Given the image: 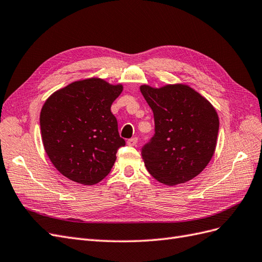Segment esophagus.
<instances>
[{
    "instance_id": "esophagus-1",
    "label": "esophagus",
    "mask_w": 262,
    "mask_h": 262,
    "mask_svg": "<svg viewBox=\"0 0 262 262\" xmlns=\"http://www.w3.org/2000/svg\"><path fill=\"white\" fill-rule=\"evenodd\" d=\"M138 143V138H131L128 141H126V144L130 146H136Z\"/></svg>"
}]
</instances>
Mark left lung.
Segmentation results:
<instances>
[{"mask_svg": "<svg viewBox=\"0 0 262 262\" xmlns=\"http://www.w3.org/2000/svg\"><path fill=\"white\" fill-rule=\"evenodd\" d=\"M140 91L155 121L154 137L141 152L147 171L167 186L191 180L215 152L220 125L215 108L186 84L141 85Z\"/></svg>", "mask_w": 262, "mask_h": 262, "instance_id": "left-lung-1", "label": "left lung"}]
</instances>
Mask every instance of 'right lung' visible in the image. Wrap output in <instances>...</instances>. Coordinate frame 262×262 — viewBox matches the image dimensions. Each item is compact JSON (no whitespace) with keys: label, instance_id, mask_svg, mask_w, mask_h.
I'll list each match as a JSON object with an SVG mask.
<instances>
[{"label":"right lung","instance_id":"1","mask_svg":"<svg viewBox=\"0 0 262 262\" xmlns=\"http://www.w3.org/2000/svg\"><path fill=\"white\" fill-rule=\"evenodd\" d=\"M122 90L121 84L91 77L69 84L45 101L40 113L42 143L63 176L92 186L112 170L118 148L125 145L110 110Z\"/></svg>","mask_w":262,"mask_h":262}]
</instances>
